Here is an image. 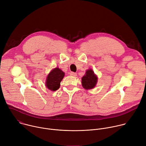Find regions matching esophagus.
Returning a JSON list of instances; mask_svg holds the SVG:
<instances>
[{
    "instance_id": "34e87169",
    "label": "esophagus",
    "mask_w": 146,
    "mask_h": 146,
    "mask_svg": "<svg viewBox=\"0 0 146 146\" xmlns=\"http://www.w3.org/2000/svg\"><path fill=\"white\" fill-rule=\"evenodd\" d=\"M70 76H73V77H76L77 76V73H76L74 72H70Z\"/></svg>"
}]
</instances>
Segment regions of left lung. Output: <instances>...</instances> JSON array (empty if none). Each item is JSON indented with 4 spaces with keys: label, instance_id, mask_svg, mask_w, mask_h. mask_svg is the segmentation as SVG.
Listing matches in <instances>:
<instances>
[{
    "label": "left lung",
    "instance_id": "left-lung-1",
    "mask_svg": "<svg viewBox=\"0 0 146 146\" xmlns=\"http://www.w3.org/2000/svg\"><path fill=\"white\" fill-rule=\"evenodd\" d=\"M82 86L86 90L94 88L98 81V77L94 74L92 69H88L86 71L85 75L81 78Z\"/></svg>",
    "mask_w": 146,
    "mask_h": 146
}]
</instances>
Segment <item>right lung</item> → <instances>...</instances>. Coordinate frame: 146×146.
Here are the masks:
<instances>
[{"label":"right lung","mask_w":146,"mask_h":146,"mask_svg":"<svg viewBox=\"0 0 146 146\" xmlns=\"http://www.w3.org/2000/svg\"><path fill=\"white\" fill-rule=\"evenodd\" d=\"M65 73L58 68L52 69L47 77L46 85L47 88L52 91H56L59 88L60 81L63 79Z\"/></svg>","instance_id":"add662e5"}]
</instances>
